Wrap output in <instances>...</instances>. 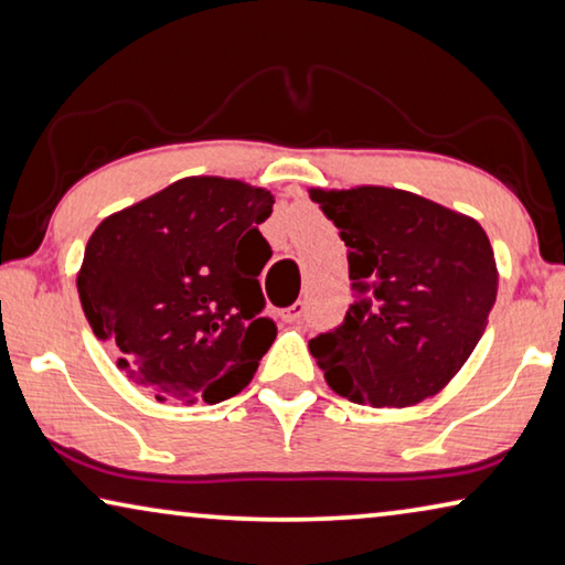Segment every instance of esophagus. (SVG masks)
Segmentation results:
<instances>
[{"label": "esophagus", "instance_id": "34e87169", "mask_svg": "<svg viewBox=\"0 0 565 565\" xmlns=\"http://www.w3.org/2000/svg\"><path fill=\"white\" fill-rule=\"evenodd\" d=\"M301 317H305V301H297V305L286 307V309L281 311L284 322H299Z\"/></svg>", "mask_w": 565, "mask_h": 565}]
</instances>
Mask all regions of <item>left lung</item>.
Returning a JSON list of instances; mask_svg holds the SVG:
<instances>
[{"label": "left lung", "instance_id": "left-lung-1", "mask_svg": "<svg viewBox=\"0 0 565 565\" xmlns=\"http://www.w3.org/2000/svg\"><path fill=\"white\" fill-rule=\"evenodd\" d=\"M350 248L355 305L309 342L327 383L363 406L439 393L484 334L498 266L475 217L406 190H311Z\"/></svg>", "mask_w": 565, "mask_h": 565}]
</instances>
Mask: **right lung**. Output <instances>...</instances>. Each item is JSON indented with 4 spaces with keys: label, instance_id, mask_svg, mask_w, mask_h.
Returning a JSON list of instances; mask_svg holds the SVG:
<instances>
[{
    "label": "right lung",
    "instance_id": "right-lung-1",
    "mask_svg": "<svg viewBox=\"0 0 565 565\" xmlns=\"http://www.w3.org/2000/svg\"><path fill=\"white\" fill-rule=\"evenodd\" d=\"M274 195L223 177H184L108 215L88 238L78 297L116 365L157 401L241 393L276 337L258 274V225Z\"/></svg>",
    "mask_w": 565,
    "mask_h": 565
}]
</instances>
